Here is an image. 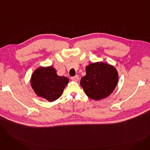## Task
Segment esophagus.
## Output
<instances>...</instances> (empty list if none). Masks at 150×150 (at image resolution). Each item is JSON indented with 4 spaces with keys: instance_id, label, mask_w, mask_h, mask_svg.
Instances as JSON below:
<instances>
[{
    "instance_id": "34e87169",
    "label": "esophagus",
    "mask_w": 150,
    "mask_h": 150,
    "mask_svg": "<svg viewBox=\"0 0 150 150\" xmlns=\"http://www.w3.org/2000/svg\"><path fill=\"white\" fill-rule=\"evenodd\" d=\"M71 79H72L73 81L76 82V81H78V79H79V76H78V75H76V76H73V77L71 78Z\"/></svg>"
}]
</instances>
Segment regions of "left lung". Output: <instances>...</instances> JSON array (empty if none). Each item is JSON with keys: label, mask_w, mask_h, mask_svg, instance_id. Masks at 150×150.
Segmentation results:
<instances>
[{"label": "left lung", "mask_w": 150, "mask_h": 150, "mask_svg": "<svg viewBox=\"0 0 150 150\" xmlns=\"http://www.w3.org/2000/svg\"><path fill=\"white\" fill-rule=\"evenodd\" d=\"M86 74L80 81L86 96L99 100L111 95L115 89L118 80L116 69L103 62L91 63L86 67Z\"/></svg>", "instance_id": "left-lung-1"}]
</instances>
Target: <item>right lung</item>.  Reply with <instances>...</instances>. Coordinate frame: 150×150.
Returning a JSON list of instances; mask_svg holds the SVG:
<instances>
[{
  "instance_id": "obj_1",
  "label": "right lung",
  "mask_w": 150,
  "mask_h": 150,
  "mask_svg": "<svg viewBox=\"0 0 150 150\" xmlns=\"http://www.w3.org/2000/svg\"><path fill=\"white\" fill-rule=\"evenodd\" d=\"M69 78L60 76L52 66L40 67L31 77V86L36 95L49 101L59 98L69 83Z\"/></svg>"
}]
</instances>
